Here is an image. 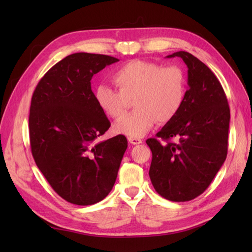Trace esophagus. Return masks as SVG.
Returning <instances> with one entry per match:
<instances>
[{
  "mask_svg": "<svg viewBox=\"0 0 252 252\" xmlns=\"http://www.w3.org/2000/svg\"><path fill=\"white\" fill-rule=\"evenodd\" d=\"M127 141H129L132 145H138V144H142V140H140V138L137 137H129L127 138Z\"/></svg>",
  "mask_w": 252,
  "mask_h": 252,
  "instance_id": "34e87169",
  "label": "esophagus"
}]
</instances>
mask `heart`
I'll return each instance as SVG.
<instances>
[{"instance_id": "1", "label": "heart", "mask_w": 252, "mask_h": 252, "mask_svg": "<svg viewBox=\"0 0 252 252\" xmlns=\"http://www.w3.org/2000/svg\"><path fill=\"white\" fill-rule=\"evenodd\" d=\"M119 91L100 84L95 90V100L105 114L119 119L134 98L137 110L115 123L117 134L141 137L157 121L169 122L179 114L186 96V80L176 66L162 67L156 63L131 61L112 76Z\"/></svg>"}]
</instances>
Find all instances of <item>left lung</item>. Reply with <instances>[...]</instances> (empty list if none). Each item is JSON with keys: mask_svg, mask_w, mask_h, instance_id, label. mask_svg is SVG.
<instances>
[{"mask_svg": "<svg viewBox=\"0 0 252 252\" xmlns=\"http://www.w3.org/2000/svg\"><path fill=\"white\" fill-rule=\"evenodd\" d=\"M186 63L184 104L174 119L146 141L153 154L149 178L160 196L171 201H189L211 184L226 159L229 107L220 81L209 67L189 53L180 51ZM172 137L176 143L169 142Z\"/></svg>", "mask_w": 252, "mask_h": 252, "instance_id": "8db88e82", "label": "left lung"}]
</instances>
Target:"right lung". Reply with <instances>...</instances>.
<instances>
[{
  "mask_svg": "<svg viewBox=\"0 0 252 252\" xmlns=\"http://www.w3.org/2000/svg\"><path fill=\"white\" fill-rule=\"evenodd\" d=\"M117 62L74 53L53 66L32 95V156L52 189L73 205H94L109 194L126 151L125 135L97 142L110 121L91 88L94 74Z\"/></svg>",
  "mask_w": 252,
  "mask_h": 252,
  "instance_id": "right-lung-1",
  "label": "right lung"
}]
</instances>
